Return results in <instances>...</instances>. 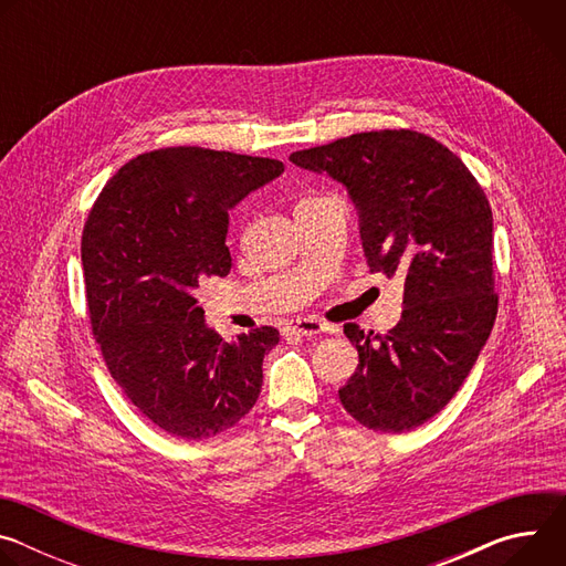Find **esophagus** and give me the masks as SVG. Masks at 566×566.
<instances>
[{
	"instance_id": "34e87169",
	"label": "esophagus",
	"mask_w": 566,
	"mask_h": 566,
	"mask_svg": "<svg viewBox=\"0 0 566 566\" xmlns=\"http://www.w3.org/2000/svg\"><path fill=\"white\" fill-rule=\"evenodd\" d=\"M284 332H286V334H295V336H317V334H322V332H327V327L322 325L319 319H313V317H297V319L286 322Z\"/></svg>"
}]
</instances>
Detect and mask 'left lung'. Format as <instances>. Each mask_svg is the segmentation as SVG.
<instances>
[{"mask_svg":"<svg viewBox=\"0 0 566 566\" xmlns=\"http://www.w3.org/2000/svg\"><path fill=\"white\" fill-rule=\"evenodd\" d=\"M289 158L347 188L369 271L406 282L389 334L345 325L358 367L338 389L343 408L374 432L415 430L459 391L495 325L489 199L457 154L412 129L352 134Z\"/></svg>","mask_w":566,"mask_h":566,"instance_id":"left-lung-1","label":"left lung"}]
</instances>
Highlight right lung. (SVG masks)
Here are the masks:
<instances>
[{
	"label": "right lung",
	"instance_id": "obj_1",
	"mask_svg": "<svg viewBox=\"0 0 566 566\" xmlns=\"http://www.w3.org/2000/svg\"><path fill=\"white\" fill-rule=\"evenodd\" d=\"M282 172L275 158L154 149L125 164L90 212L80 253L94 336L125 396L172 437H217L258 402L280 332L226 343L195 295L230 273L228 212Z\"/></svg>",
	"mask_w": 566,
	"mask_h": 566
}]
</instances>
